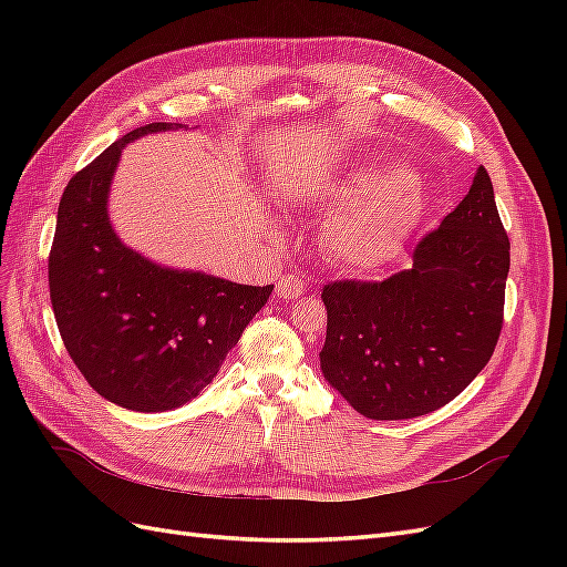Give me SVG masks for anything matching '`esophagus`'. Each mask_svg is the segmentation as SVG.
Segmentation results:
<instances>
[{
    "instance_id": "obj_1",
    "label": "esophagus",
    "mask_w": 567,
    "mask_h": 567,
    "mask_svg": "<svg viewBox=\"0 0 567 567\" xmlns=\"http://www.w3.org/2000/svg\"><path fill=\"white\" fill-rule=\"evenodd\" d=\"M302 290H305V281L300 277H296V274H284L277 284V296L284 300L298 298Z\"/></svg>"
}]
</instances>
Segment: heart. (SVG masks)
I'll use <instances>...</instances> for the list:
<instances>
[{"label":"heart","mask_w":567,"mask_h":567,"mask_svg":"<svg viewBox=\"0 0 567 567\" xmlns=\"http://www.w3.org/2000/svg\"><path fill=\"white\" fill-rule=\"evenodd\" d=\"M323 198L348 208L329 225V250L348 269H373L400 250L421 213L423 194L402 167H357L323 186Z\"/></svg>","instance_id":"1"}]
</instances>
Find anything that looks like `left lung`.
Returning a JSON list of instances; mask_svg holds the SVG:
<instances>
[{"label":"left lung","instance_id":"left-lung-1","mask_svg":"<svg viewBox=\"0 0 567 567\" xmlns=\"http://www.w3.org/2000/svg\"><path fill=\"white\" fill-rule=\"evenodd\" d=\"M511 244L487 169L414 250V267L379 284L323 286L326 383L373 421L416 419L452 402L485 369L504 323Z\"/></svg>","mask_w":567,"mask_h":567}]
</instances>
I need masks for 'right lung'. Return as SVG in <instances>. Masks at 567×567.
Returning <instances> with one entry per match:
<instances>
[{"label": "right lung", "mask_w": 567, "mask_h": 567, "mask_svg": "<svg viewBox=\"0 0 567 567\" xmlns=\"http://www.w3.org/2000/svg\"><path fill=\"white\" fill-rule=\"evenodd\" d=\"M179 127H136L68 182L49 255L68 354L101 398L146 414L198 398L274 290L153 262L115 234L109 196L123 148Z\"/></svg>", "instance_id": "obj_1"}]
</instances>
